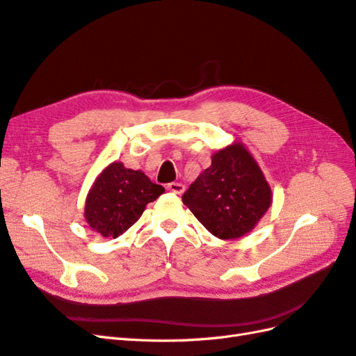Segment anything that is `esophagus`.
Returning <instances> with one entry per match:
<instances>
[{"label":"esophagus","instance_id":"obj_1","mask_svg":"<svg viewBox=\"0 0 356 356\" xmlns=\"http://www.w3.org/2000/svg\"><path fill=\"white\" fill-rule=\"evenodd\" d=\"M167 191L173 192L176 195H180V193L185 192V185H181V183H168Z\"/></svg>","mask_w":356,"mask_h":356}]
</instances>
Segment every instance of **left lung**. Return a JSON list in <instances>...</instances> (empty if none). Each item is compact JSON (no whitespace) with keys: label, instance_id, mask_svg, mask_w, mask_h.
<instances>
[{"label":"left lung","instance_id":"1","mask_svg":"<svg viewBox=\"0 0 356 356\" xmlns=\"http://www.w3.org/2000/svg\"><path fill=\"white\" fill-rule=\"evenodd\" d=\"M183 204L210 234L236 239L253 231L272 204V191L254 156L235 142L211 155L183 193Z\"/></svg>","mask_w":356,"mask_h":356}]
</instances>
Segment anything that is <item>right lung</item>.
<instances>
[{"mask_svg": "<svg viewBox=\"0 0 356 356\" xmlns=\"http://www.w3.org/2000/svg\"><path fill=\"white\" fill-rule=\"evenodd\" d=\"M143 171L125 168L113 161L102 170L90 188L84 217L95 232L105 238H118L140 219L146 205L164 193Z\"/></svg>", "mask_w": 356, "mask_h": 356, "instance_id": "add662e5", "label": "right lung"}]
</instances>
